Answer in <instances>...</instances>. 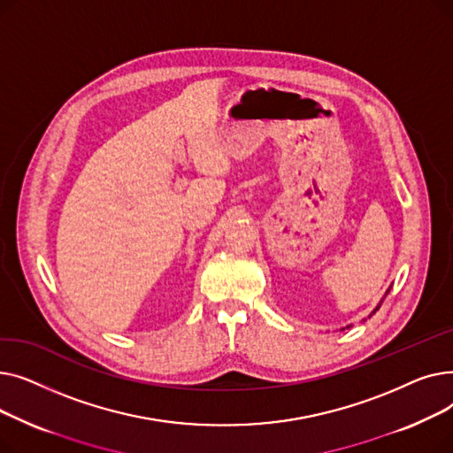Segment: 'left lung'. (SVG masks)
I'll list each match as a JSON object with an SVG mask.
<instances>
[{
	"mask_svg": "<svg viewBox=\"0 0 453 453\" xmlns=\"http://www.w3.org/2000/svg\"><path fill=\"white\" fill-rule=\"evenodd\" d=\"M388 294H389V290H388ZM380 304H382V303H380ZM380 304H378V306H376V308H374V312H376V311H378V308H380ZM374 312H372V314H374Z\"/></svg>",
	"mask_w": 453,
	"mask_h": 453,
	"instance_id": "left-lung-1",
	"label": "left lung"
}]
</instances>
